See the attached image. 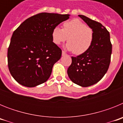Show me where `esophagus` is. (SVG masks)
<instances>
[{
  "instance_id": "esophagus-1",
  "label": "esophagus",
  "mask_w": 123,
  "mask_h": 123,
  "mask_svg": "<svg viewBox=\"0 0 123 123\" xmlns=\"http://www.w3.org/2000/svg\"><path fill=\"white\" fill-rule=\"evenodd\" d=\"M62 56H65V55H67V54H66V53H65L64 51H62Z\"/></svg>"
}]
</instances>
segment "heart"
Here are the masks:
<instances>
[{
	"mask_svg": "<svg viewBox=\"0 0 123 123\" xmlns=\"http://www.w3.org/2000/svg\"><path fill=\"white\" fill-rule=\"evenodd\" d=\"M52 40L54 44L60 45L68 39L65 47L76 55L85 53L89 49L94 39V32L79 19H73L63 24V28L56 26L53 29Z\"/></svg>",
	"mask_w": 123,
	"mask_h": 123,
	"instance_id": "obj_1",
	"label": "heart"
}]
</instances>
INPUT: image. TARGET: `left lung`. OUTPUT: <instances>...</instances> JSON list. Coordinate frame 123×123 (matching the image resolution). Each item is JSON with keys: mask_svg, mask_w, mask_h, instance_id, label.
<instances>
[{"mask_svg": "<svg viewBox=\"0 0 123 123\" xmlns=\"http://www.w3.org/2000/svg\"><path fill=\"white\" fill-rule=\"evenodd\" d=\"M94 32V39L89 49L74 57L67 70L72 82L81 87L94 85L102 79L108 71L110 63L112 45L107 29L101 23L78 15Z\"/></svg>", "mask_w": 123, "mask_h": 123, "instance_id": "1", "label": "left lung"}]
</instances>
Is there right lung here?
<instances>
[{"instance_id":"add662e5","label":"right lung","mask_w":123,"mask_h":123,"mask_svg":"<svg viewBox=\"0 0 123 123\" xmlns=\"http://www.w3.org/2000/svg\"><path fill=\"white\" fill-rule=\"evenodd\" d=\"M70 15L41 13L28 18L13 32L8 49V67L15 80L33 87L46 82L62 50L52 40L54 28Z\"/></svg>"}]
</instances>
